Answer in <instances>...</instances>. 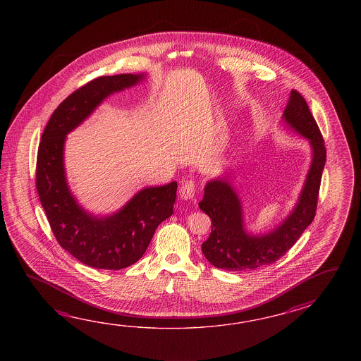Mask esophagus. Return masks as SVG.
Returning <instances> with one entry per match:
<instances>
[{"label":"esophagus","mask_w":361,"mask_h":361,"mask_svg":"<svg viewBox=\"0 0 361 361\" xmlns=\"http://www.w3.org/2000/svg\"><path fill=\"white\" fill-rule=\"evenodd\" d=\"M195 193H196V184H195V182H192V180L184 182L180 185V188H179V196H180L182 200L193 199Z\"/></svg>","instance_id":"34e87169"}]
</instances>
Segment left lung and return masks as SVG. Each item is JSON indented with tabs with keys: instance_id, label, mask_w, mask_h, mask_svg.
I'll return each mask as SVG.
<instances>
[{
	"instance_id": "1",
	"label": "left lung",
	"mask_w": 361,
	"mask_h": 361,
	"mask_svg": "<svg viewBox=\"0 0 361 361\" xmlns=\"http://www.w3.org/2000/svg\"><path fill=\"white\" fill-rule=\"evenodd\" d=\"M283 120L285 125L308 139L312 151V160L298 201L290 214L275 228L253 235L246 231L241 200L228 179L226 176L210 179L205 184L199 207L210 216L212 232L201 249L216 269L245 271L275 263L314 221L326 160L324 139L306 100L297 90L290 92Z\"/></svg>"
}]
</instances>
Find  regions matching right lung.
<instances>
[{"label":"right lung","mask_w":361,"mask_h":361,"mask_svg":"<svg viewBox=\"0 0 361 361\" xmlns=\"http://www.w3.org/2000/svg\"><path fill=\"white\" fill-rule=\"evenodd\" d=\"M145 78L146 73H125L92 80L61 102L41 137L36 165L41 205L59 245L92 269H121L139 261L159 224L173 214L177 182L143 188L114 214L98 216L77 202L66 177L67 134L111 94Z\"/></svg>","instance_id":"right-lung-1"}]
</instances>
